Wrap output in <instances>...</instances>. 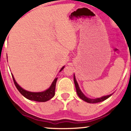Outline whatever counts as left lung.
<instances>
[{
	"mask_svg": "<svg viewBox=\"0 0 131 131\" xmlns=\"http://www.w3.org/2000/svg\"><path fill=\"white\" fill-rule=\"evenodd\" d=\"M74 84H75V89H76V91H77V93L79 95V97H80L81 99H82L83 100L85 101L88 103H99V102H103V101L105 100L106 99H108L110 96L112 95V94H110V95H106V96H103V97H101V98H98V99H89L88 97H86V96L84 95L82 93V92L81 91V90L79 88V85H78V83L77 82V81L75 80V78L74 76Z\"/></svg>",
	"mask_w": 131,
	"mask_h": 131,
	"instance_id": "left-lung-1",
	"label": "left lung"
}]
</instances>
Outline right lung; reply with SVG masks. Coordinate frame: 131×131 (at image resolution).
<instances>
[{"instance_id": "add662e5", "label": "right lung", "mask_w": 131, "mask_h": 131, "mask_svg": "<svg viewBox=\"0 0 131 131\" xmlns=\"http://www.w3.org/2000/svg\"><path fill=\"white\" fill-rule=\"evenodd\" d=\"M64 68V67H63L62 68V69H60V72ZM12 77H13V81H14V85L16 86V87L17 88L18 91L20 92L21 95H24L25 98L29 99V100H34V101H36V102H44L50 100V99H52L54 96V95H55L56 85V82H57V78H56V79H54V80L53 81V82H52V83L51 84V86L49 87L47 90L43 92H32L27 91L25 90V89L21 88L17 83V82H16V80H14V78L13 77V74H12Z\"/></svg>"}]
</instances>
